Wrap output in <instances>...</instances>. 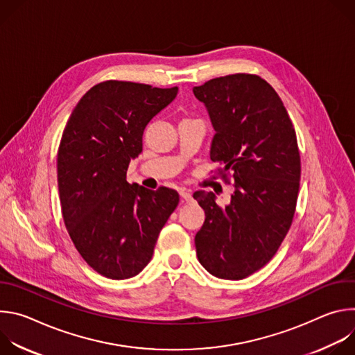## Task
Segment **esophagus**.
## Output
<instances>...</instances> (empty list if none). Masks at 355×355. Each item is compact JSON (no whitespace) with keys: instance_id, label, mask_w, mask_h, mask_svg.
<instances>
[{"instance_id":"esophagus-1","label":"esophagus","mask_w":355,"mask_h":355,"mask_svg":"<svg viewBox=\"0 0 355 355\" xmlns=\"http://www.w3.org/2000/svg\"><path fill=\"white\" fill-rule=\"evenodd\" d=\"M180 195H181V198H182L184 200H187V202H191V200H192V195H191V192L187 191V189H181V191H180Z\"/></svg>"}]
</instances>
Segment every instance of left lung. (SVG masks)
I'll return each mask as SVG.
<instances>
[{
    "label": "left lung",
    "instance_id": "obj_1",
    "mask_svg": "<svg viewBox=\"0 0 355 355\" xmlns=\"http://www.w3.org/2000/svg\"><path fill=\"white\" fill-rule=\"evenodd\" d=\"M193 94L216 130L211 160L236 188L225 208L214 192H193L205 211L196 256L212 275L243 279L275 256L292 225L300 180L295 128L279 95L257 74L212 78Z\"/></svg>",
    "mask_w": 355,
    "mask_h": 355
}]
</instances>
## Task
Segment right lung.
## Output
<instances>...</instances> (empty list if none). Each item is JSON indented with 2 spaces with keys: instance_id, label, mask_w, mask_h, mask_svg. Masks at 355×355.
<instances>
[{
  "instance_id": "add662e5",
  "label": "right lung",
  "mask_w": 355,
  "mask_h": 355,
  "mask_svg": "<svg viewBox=\"0 0 355 355\" xmlns=\"http://www.w3.org/2000/svg\"><path fill=\"white\" fill-rule=\"evenodd\" d=\"M178 87L108 80L88 89L71 112L58 151L62 215L80 256L111 279L137 275L180 202L175 189L126 181L141 153L147 123Z\"/></svg>"
}]
</instances>
